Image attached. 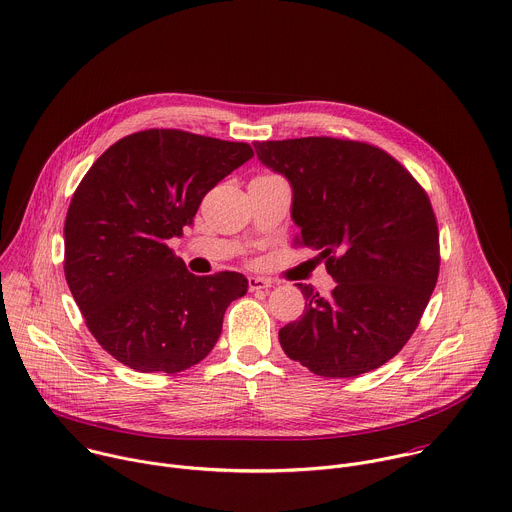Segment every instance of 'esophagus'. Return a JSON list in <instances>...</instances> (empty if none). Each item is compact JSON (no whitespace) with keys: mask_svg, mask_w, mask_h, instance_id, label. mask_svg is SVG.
Masks as SVG:
<instances>
[{"mask_svg":"<svg viewBox=\"0 0 512 512\" xmlns=\"http://www.w3.org/2000/svg\"><path fill=\"white\" fill-rule=\"evenodd\" d=\"M271 281L263 279V277H249V291H261V289H269Z\"/></svg>","mask_w":512,"mask_h":512,"instance_id":"1","label":"esophagus"}]
</instances>
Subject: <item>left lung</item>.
Masks as SVG:
<instances>
[{"mask_svg":"<svg viewBox=\"0 0 512 512\" xmlns=\"http://www.w3.org/2000/svg\"><path fill=\"white\" fill-rule=\"evenodd\" d=\"M293 189L295 243L319 251L335 287L297 283L305 311L279 329L283 352L323 378H356L392 360L416 331L438 281L430 199L386 150L348 138L255 142Z\"/></svg>","mask_w":512,"mask_h":512,"instance_id":"left-lung-1","label":"left lung"}]
</instances>
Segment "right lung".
Returning <instances> with one entry per match:
<instances>
[{"label":"right lung","instance_id":"obj_1","mask_svg":"<svg viewBox=\"0 0 512 512\" xmlns=\"http://www.w3.org/2000/svg\"><path fill=\"white\" fill-rule=\"evenodd\" d=\"M251 156L247 142L148 128L114 142L80 181L64 225V273L86 327L120 364L177 374L215 348L247 279L193 275L166 241Z\"/></svg>","mask_w":512,"mask_h":512}]
</instances>
